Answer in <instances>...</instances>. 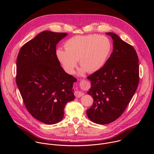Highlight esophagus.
Listing matches in <instances>:
<instances>
[{"label": "esophagus", "instance_id": "esophagus-1", "mask_svg": "<svg viewBox=\"0 0 154 154\" xmlns=\"http://www.w3.org/2000/svg\"><path fill=\"white\" fill-rule=\"evenodd\" d=\"M74 95L76 97H80L83 95V93L80 91H75L74 93Z\"/></svg>", "mask_w": 154, "mask_h": 154}]
</instances>
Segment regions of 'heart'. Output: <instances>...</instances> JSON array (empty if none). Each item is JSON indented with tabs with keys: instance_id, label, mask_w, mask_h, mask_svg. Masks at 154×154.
Listing matches in <instances>:
<instances>
[{
	"instance_id": "b5f03b06",
	"label": "heart",
	"mask_w": 154,
	"mask_h": 154,
	"mask_svg": "<svg viewBox=\"0 0 154 154\" xmlns=\"http://www.w3.org/2000/svg\"><path fill=\"white\" fill-rule=\"evenodd\" d=\"M64 46L66 49L58 48L56 51L58 60L69 74L74 72L79 60L82 66L80 75L86 71L94 73L101 69L112 48L107 37L97 35L74 36L66 41Z\"/></svg>"
}]
</instances>
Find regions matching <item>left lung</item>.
<instances>
[{
    "instance_id": "1",
    "label": "left lung",
    "mask_w": 154,
    "mask_h": 154,
    "mask_svg": "<svg viewBox=\"0 0 154 154\" xmlns=\"http://www.w3.org/2000/svg\"><path fill=\"white\" fill-rule=\"evenodd\" d=\"M113 51L101 69L87 77L91 88L87 93L94 99L86 115L93 122L109 124L124 112L139 83V60L135 49L116 34L108 32Z\"/></svg>"
}]
</instances>
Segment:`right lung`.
Segmentation results:
<instances>
[{
    "instance_id": "obj_1",
    "label": "right lung",
    "mask_w": 154,
    "mask_h": 154,
    "mask_svg": "<svg viewBox=\"0 0 154 154\" xmlns=\"http://www.w3.org/2000/svg\"><path fill=\"white\" fill-rule=\"evenodd\" d=\"M67 33L44 31L21 48L16 60V84L28 112L46 124H57L64 106L75 99L77 79L66 72L56 56V46Z\"/></svg>"
}]
</instances>
